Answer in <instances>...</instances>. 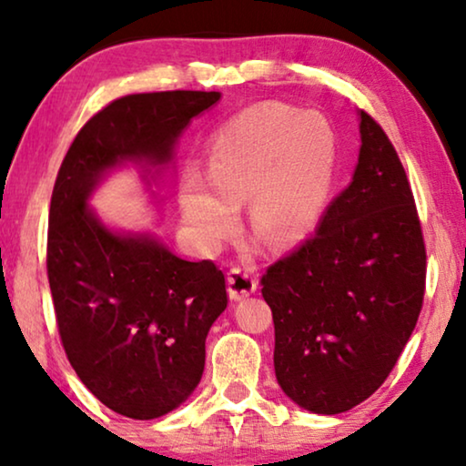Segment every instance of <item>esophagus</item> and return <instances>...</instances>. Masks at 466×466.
Wrapping results in <instances>:
<instances>
[{
  "instance_id": "1",
  "label": "esophagus",
  "mask_w": 466,
  "mask_h": 466,
  "mask_svg": "<svg viewBox=\"0 0 466 466\" xmlns=\"http://www.w3.org/2000/svg\"><path fill=\"white\" fill-rule=\"evenodd\" d=\"M227 284H228V297L239 301V299L250 297L254 290H257L258 279L257 273L252 269H241V267H233L227 276Z\"/></svg>"
}]
</instances>
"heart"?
<instances>
[{
    "label": "heart",
    "mask_w": 466,
    "mask_h": 466,
    "mask_svg": "<svg viewBox=\"0 0 466 466\" xmlns=\"http://www.w3.org/2000/svg\"><path fill=\"white\" fill-rule=\"evenodd\" d=\"M335 171L337 137L322 116L284 104L248 107L209 139V184L195 169L184 176V225L203 252H218L248 201L254 231L271 244H297L320 222Z\"/></svg>",
    "instance_id": "1"
}]
</instances>
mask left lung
<instances>
[{
	"label": "left lung",
	"mask_w": 466,
	"mask_h": 466,
	"mask_svg": "<svg viewBox=\"0 0 466 466\" xmlns=\"http://www.w3.org/2000/svg\"><path fill=\"white\" fill-rule=\"evenodd\" d=\"M360 118L352 182L320 225L260 279L276 329L278 384L303 410L333 416L384 384L416 329L426 248L403 163Z\"/></svg>",
	"instance_id": "obj_1"
}]
</instances>
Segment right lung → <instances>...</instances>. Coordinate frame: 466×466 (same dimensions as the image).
Returning a JSON list of instances; mask_svg holds the SVG:
<instances>
[{"label": "right lung", "instance_id": "obj_1", "mask_svg": "<svg viewBox=\"0 0 466 466\" xmlns=\"http://www.w3.org/2000/svg\"><path fill=\"white\" fill-rule=\"evenodd\" d=\"M216 91L137 93L112 101L78 131L56 176L46 269L69 365L106 407L133 420L184 403L206 365V337L227 308L225 273L190 263L150 233H116L88 197L123 163L165 165Z\"/></svg>", "mask_w": 466, "mask_h": 466}]
</instances>
